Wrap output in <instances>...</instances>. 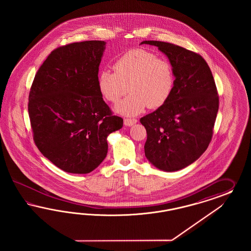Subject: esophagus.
Wrapping results in <instances>:
<instances>
[{"label":"esophagus","mask_w":251,"mask_h":251,"mask_svg":"<svg viewBox=\"0 0 251 251\" xmlns=\"http://www.w3.org/2000/svg\"><path fill=\"white\" fill-rule=\"evenodd\" d=\"M137 120L135 119H125L124 120V125L125 126H132L136 124Z\"/></svg>","instance_id":"esophagus-1"}]
</instances>
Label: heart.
Instances as JSON below:
<instances>
[{
    "label": "heart",
    "mask_w": 251,
    "mask_h": 251,
    "mask_svg": "<svg viewBox=\"0 0 251 251\" xmlns=\"http://www.w3.org/2000/svg\"><path fill=\"white\" fill-rule=\"evenodd\" d=\"M114 73L103 70L98 75V87L104 99L117 103L128 92L115 111L124 116H136L147 106L157 108L170 98L175 86V74L171 62L158 58L144 49L123 54L115 61Z\"/></svg>",
    "instance_id": "b5f03b06"
}]
</instances>
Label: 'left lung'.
Here are the masks:
<instances>
[{
	"instance_id": "1",
	"label": "left lung",
	"mask_w": 251,
	"mask_h": 251,
	"mask_svg": "<svg viewBox=\"0 0 251 251\" xmlns=\"http://www.w3.org/2000/svg\"><path fill=\"white\" fill-rule=\"evenodd\" d=\"M171 62L175 86L167 102L140 122L147 132L146 158L166 172L185 168L205 152L219 107L213 76L204 59L182 47L145 40Z\"/></svg>"
}]
</instances>
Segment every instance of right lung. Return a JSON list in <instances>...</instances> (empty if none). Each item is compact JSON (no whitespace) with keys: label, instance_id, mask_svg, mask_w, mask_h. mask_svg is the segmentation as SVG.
<instances>
[{"label":"right lung","instance_id":"obj_1","mask_svg":"<svg viewBox=\"0 0 251 251\" xmlns=\"http://www.w3.org/2000/svg\"><path fill=\"white\" fill-rule=\"evenodd\" d=\"M106 41L60 47L38 69L31 86L28 113L38 150L56 167L87 174L106 158L107 136L122 129L98 87Z\"/></svg>","mask_w":251,"mask_h":251}]
</instances>
